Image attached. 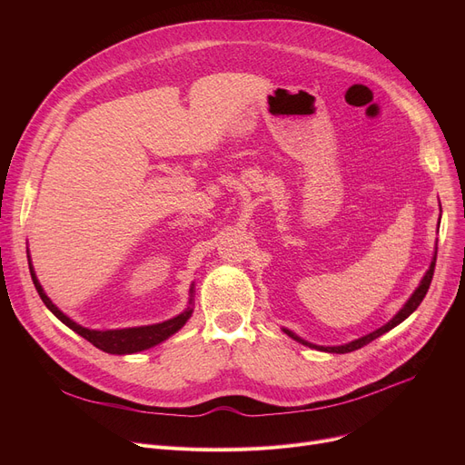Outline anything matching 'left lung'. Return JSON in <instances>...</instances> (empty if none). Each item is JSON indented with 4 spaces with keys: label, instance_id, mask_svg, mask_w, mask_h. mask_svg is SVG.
<instances>
[{
    "label": "left lung",
    "instance_id": "1",
    "mask_svg": "<svg viewBox=\"0 0 465 465\" xmlns=\"http://www.w3.org/2000/svg\"><path fill=\"white\" fill-rule=\"evenodd\" d=\"M435 260H437V251H435V256H433V260H431V265H430V270L426 272V275H424V279L420 281V284H419V288L414 290V294L409 298V302L403 305V309L394 316L392 321H390L388 324H384V326H381L379 330H375V331H371V333H368V335H363V337H360V339H356V341H351L349 345H341V347H319V345H311V343H307V341H303V339H300L298 335H294L292 331H288V330H284L292 339H296V341H300V343H303V345H307V347H312V349H319V351H326V352H335V354H345V352H352V351H358V349H361L363 345H368V343H371L373 339H377V337H381L382 333H386V331H390L392 328H396L398 324H401L407 316L411 314V312H414L417 311V307L422 303V300H424V296H426V292H428V288H430V284H431V279H433V272H435Z\"/></svg>",
    "mask_w": 465,
    "mask_h": 465
}]
</instances>
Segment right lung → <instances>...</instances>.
Here are the masks:
<instances>
[{
    "instance_id": "1",
    "label": "right lung",
    "mask_w": 465,
    "mask_h": 465,
    "mask_svg": "<svg viewBox=\"0 0 465 465\" xmlns=\"http://www.w3.org/2000/svg\"><path fill=\"white\" fill-rule=\"evenodd\" d=\"M30 273H32V281L35 284L39 298L43 300V303L48 309L53 311L56 319H60L67 328H71L73 331L79 333L86 341H90L94 347H97L104 352H109V354H134V352H139V351H144V349H151V347L162 343V341H165L169 335H173L175 331H179L186 324V321L190 319V314H192V309L188 307V311L181 312L179 316H175V319L165 321L162 324L141 326V328H126V330H105V331L88 330V328L79 326L77 322H73L71 319H67V316L51 300L46 298V294L43 292V288H41V284H39V281L34 273L32 263H30ZM190 294H193L192 288H190ZM190 303H192V298H190Z\"/></svg>"
}]
</instances>
